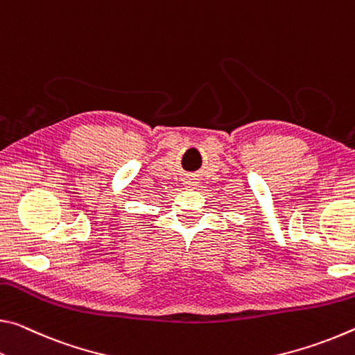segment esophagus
<instances>
[{"instance_id":"esophagus-1","label":"esophagus","mask_w":355,"mask_h":355,"mask_svg":"<svg viewBox=\"0 0 355 355\" xmlns=\"http://www.w3.org/2000/svg\"><path fill=\"white\" fill-rule=\"evenodd\" d=\"M185 187H187V189H195L196 187V182H193V181H191V179H189V181L185 182Z\"/></svg>"}]
</instances>
